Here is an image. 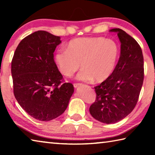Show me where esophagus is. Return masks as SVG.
Segmentation results:
<instances>
[{
    "instance_id": "obj_1",
    "label": "esophagus",
    "mask_w": 155,
    "mask_h": 155,
    "mask_svg": "<svg viewBox=\"0 0 155 155\" xmlns=\"http://www.w3.org/2000/svg\"><path fill=\"white\" fill-rule=\"evenodd\" d=\"M81 85V84H80V83H74V84H73V85H74V88H77L78 86H80Z\"/></svg>"
}]
</instances>
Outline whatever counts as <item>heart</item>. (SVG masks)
Listing matches in <instances>:
<instances>
[{"instance_id":"b5f03b06","label":"heart","mask_w":155,"mask_h":155,"mask_svg":"<svg viewBox=\"0 0 155 155\" xmlns=\"http://www.w3.org/2000/svg\"><path fill=\"white\" fill-rule=\"evenodd\" d=\"M119 56L117 43L111 39L83 37L73 39L65 46V51L54 54V62L61 74L70 77L82 68L77 79L103 82L114 72Z\"/></svg>"}]
</instances>
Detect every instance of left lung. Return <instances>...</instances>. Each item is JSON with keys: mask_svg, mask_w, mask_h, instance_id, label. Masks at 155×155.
Masks as SVG:
<instances>
[{"mask_svg": "<svg viewBox=\"0 0 155 155\" xmlns=\"http://www.w3.org/2000/svg\"><path fill=\"white\" fill-rule=\"evenodd\" d=\"M117 33L121 46L118 62L112 74L96 86V100L90 107L94 118L114 124L131 113L137 103L143 81V57L134 38L120 28Z\"/></svg>", "mask_w": 155, "mask_h": 155, "instance_id": "left-lung-1", "label": "left lung"}]
</instances>
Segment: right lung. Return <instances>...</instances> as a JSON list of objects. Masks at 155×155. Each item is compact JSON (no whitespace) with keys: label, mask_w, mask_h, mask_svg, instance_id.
I'll list each match as a JSON object with an SVG mask.
<instances>
[{"label":"right lung","mask_w":155,"mask_h":155,"mask_svg":"<svg viewBox=\"0 0 155 155\" xmlns=\"http://www.w3.org/2000/svg\"><path fill=\"white\" fill-rule=\"evenodd\" d=\"M60 37L38 31L25 38L12 62L14 94L22 108L40 121H50L64 113L74 93L72 83L61 84L63 77L53 52Z\"/></svg>","instance_id":"1"}]
</instances>
